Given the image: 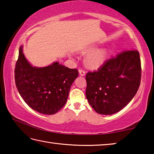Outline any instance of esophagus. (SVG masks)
Returning a JSON list of instances; mask_svg holds the SVG:
<instances>
[{
	"label": "esophagus",
	"instance_id": "1",
	"mask_svg": "<svg viewBox=\"0 0 154 154\" xmlns=\"http://www.w3.org/2000/svg\"><path fill=\"white\" fill-rule=\"evenodd\" d=\"M79 75H80L82 77L85 76V72L84 71H83V70H82V69L79 70Z\"/></svg>",
	"mask_w": 154,
	"mask_h": 154
}]
</instances>
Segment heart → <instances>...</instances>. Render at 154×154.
<instances>
[{
    "label": "heart",
    "instance_id": "1",
    "mask_svg": "<svg viewBox=\"0 0 154 154\" xmlns=\"http://www.w3.org/2000/svg\"><path fill=\"white\" fill-rule=\"evenodd\" d=\"M96 46H90L84 49L83 52L90 51L85 57V63L86 66L91 69H96L102 66L105 62L107 52L105 49H95Z\"/></svg>",
    "mask_w": 154,
    "mask_h": 154
}]
</instances>
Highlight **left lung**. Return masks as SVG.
<instances>
[{
	"label": "left lung",
	"mask_w": 154,
	"mask_h": 154,
	"mask_svg": "<svg viewBox=\"0 0 154 154\" xmlns=\"http://www.w3.org/2000/svg\"><path fill=\"white\" fill-rule=\"evenodd\" d=\"M141 77L137 50L126 51L107 60L98 71L88 72L85 95L99 114L112 115L124 109L136 94Z\"/></svg>",
	"instance_id": "obj_1"
}]
</instances>
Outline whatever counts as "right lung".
I'll list each match as a JSON object with an SVG mask.
<instances>
[{"mask_svg": "<svg viewBox=\"0 0 154 154\" xmlns=\"http://www.w3.org/2000/svg\"><path fill=\"white\" fill-rule=\"evenodd\" d=\"M77 69H71L54 62L44 67L33 66L19 49L15 64V82L25 103L38 113H56L66 103L71 86L78 77Z\"/></svg>", "mask_w": 154, "mask_h": 154, "instance_id": "obj_1", "label": "right lung"}]
</instances>
